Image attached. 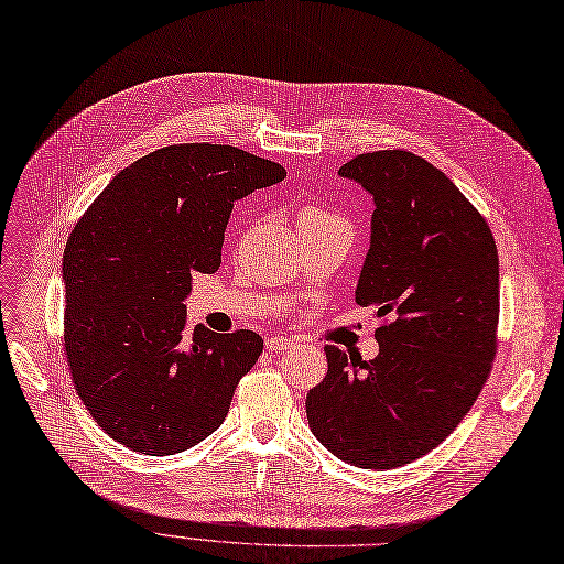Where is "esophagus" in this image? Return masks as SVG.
<instances>
[{
	"mask_svg": "<svg viewBox=\"0 0 564 564\" xmlns=\"http://www.w3.org/2000/svg\"><path fill=\"white\" fill-rule=\"evenodd\" d=\"M297 341L295 339H288V337H269L267 339V348L274 350V352H281V350H290L295 348Z\"/></svg>",
	"mask_w": 564,
	"mask_h": 564,
	"instance_id": "34e87169",
	"label": "esophagus"
}]
</instances>
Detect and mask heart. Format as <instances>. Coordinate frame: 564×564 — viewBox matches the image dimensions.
<instances>
[{
  "label": "heart",
  "mask_w": 564,
  "mask_h": 564,
  "mask_svg": "<svg viewBox=\"0 0 564 564\" xmlns=\"http://www.w3.org/2000/svg\"><path fill=\"white\" fill-rule=\"evenodd\" d=\"M327 216H332V214H327L325 208H321L316 204H304L297 214V223H311V220H321Z\"/></svg>",
  "instance_id": "obj_1"
}]
</instances>
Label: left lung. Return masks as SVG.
I'll return each mask as SVG.
<instances>
[{"label":"left lung","mask_w":564,"mask_h":564,"mask_svg":"<svg viewBox=\"0 0 564 564\" xmlns=\"http://www.w3.org/2000/svg\"><path fill=\"white\" fill-rule=\"evenodd\" d=\"M339 174L377 204L356 302L390 321L373 360L325 346L327 373L308 390L306 415L339 460L392 469L440 446L486 386L499 258L486 218L425 158L362 153Z\"/></svg>","instance_id":"1"}]
</instances>
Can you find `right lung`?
<instances>
[{
	"instance_id": "right-lung-1",
	"label": "right lung",
	"mask_w": 564,
	"mask_h": 564,
	"mask_svg": "<svg viewBox=\"0 0 564 564\" xmlns=\"http://www.w3.org/2000/svg\"><path fill=\"white\" fill-rule=\"evenodd\" d=\"M285 178L279 162L220 143H174L124 166L65 248V356L80 402L111 440L174 455L216 432L262 352L253 329L197 325L193 274L220 267L237 199Z\"/></svg>"
}]
</instances>
